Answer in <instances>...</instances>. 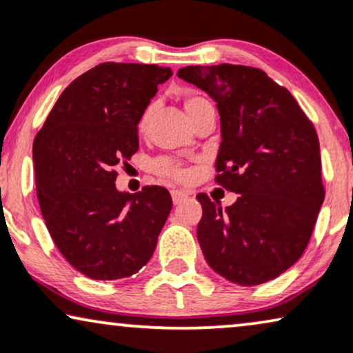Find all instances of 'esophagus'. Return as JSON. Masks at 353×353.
<instances>
[{
  "mask_svg": "<svg viewBox=\"0 0 353 353\" xmlns=\"http://www.w3.org/2000/svg\"><path fill=\"white\" fill-rule=\"evenodd\" d=\"M170 194H172L173 204L181 203L183 199H185V198H188V196H190V193H188V191H183V190H172V191H170Z\"/></svg>",
  "mask_w": 353,
  "mask_h": 353,
  "instance_id": "34e87169",
  "label": "esophagus"
}]
</instances>
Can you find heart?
Returning a JSON list of instances; mask_svg holds the SVG:
<instances>
[{
	"instance_id": "1",
	"label": "heart",
	"mask_w": 353,
	"mask_h": 353,
	"mask_svg": "<svg viewBox=\"0 0 353 353\" xmlns=\"http://www.w3.org/2000/svg\"><path fill=\"white\" fill-rule=\"evenodd\" d=\"M203 102H205V100L203 97H198V95H186L185 100H183V105H185L186 113L190 115V113H193V110ZM152 112H154V105L149 103L148 107L144 108V112L141 113L139 121H137V130H139V132H144L149 128V121H150V117H152ZM154 168L159 175L175 178V180H183V178L186 176L185 168H183L178 162H175V160H170V159L157 160Z\"/></svg>"
}]
</instances>
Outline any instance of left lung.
<instances>
[{"label":"left lung","mask_w":353,"mask_h":353,"mask_svg":"<svg viewBox=\"0 0 353 353\" xmlns=\"http://www.w3.org/2000/svg\"><path fill=\"white\" fill-rule=\"evenodd\" d=\"M176 76L216 100V181L238 193L223 210L196 196L204 258L233 283L272 281L303 254L324 201L316 130L294 95L258 68L186 66Z\"/></svg>","instance_id":"8db88e82"}]
</instances>
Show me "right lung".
I'll return each instance as SVG.
<instances>
[{
	"label": "right lung",
	"mask_w": 353,
	"mask_h": 353,
	"mask_svg": "<svg viewBox=\"0 0 353 353\" xmlns=\"http://www.w3.org/2000/svg\"><path fill=\"white\" fill-rule=\"evenodd\" d=\"M170 68L100 63L63 90L34 141L37 198L50 235L76 271L95 281L148 264L172 210L170 193L115 186L117 165L139 149L137 121Z\"/></svg>",
	"instance_id": "obj_1"
}]
</instances>
